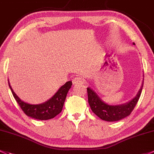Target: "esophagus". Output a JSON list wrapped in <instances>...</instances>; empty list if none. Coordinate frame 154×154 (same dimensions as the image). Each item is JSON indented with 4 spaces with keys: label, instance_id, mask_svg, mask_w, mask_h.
<instances>
[{
    "label": "esophagus",
    "instance_id": "esophagus-1",
    "mask_svg": "<svg viewBox=\"0 0 154 154\" xmlns=\"http://www.w3.org/2000/svg\"><path fill=\"white\" fill-rule=\"evenodd\" d=\"M72 82H73V85H82V84L85 83V80H84V78L82 77L79 76V77H75L74 79H73Z\"/></svg>",
    "mask_w": 154,
    "mask_h": 154
}]
</instances>
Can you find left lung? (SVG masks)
<instances>
[{"instance_id": "8db88e82", "label": "left lung", "mask_w": 154, "mask_h": 154, "mask_svg": "<svg viewBox=\"0 0 154 154\" xmlns=\"http://www.w3.org/2000/svg\"><path fill=\"white\" fill-rule=\"evenodd\" d=\"M143 80L140 90L132 100L124 104L115 105V106L105 103L97 94L94 91L88 87L87 91H88V103L91 108V111L98 117L107 122H115L124 119L126 116L130 115L134 107L137 105L142 93Z\"/></svg>"}]
</instances>
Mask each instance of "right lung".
I'll return each instance as SVG.
<instances>
[{"mask_svg":"<svg viewBox=\"0 0 154 154\" xmlns=\"http://www.w3.org/2000/svg\"><path fill=\"white\" fill-rule=\"evenodd\" d=\"M72 85V81H68L58 89L57 91L49 100L40 104H29L23 101L18 97L11 87L9 82V88L14 99L18 103L25 114L29 117L39 120H47L52 119L62 111L66 95Z\"/></svg>","mask_w":154,"mask_h":154,"instance_id":"obj_1","label":"right lung"}]
</instances>
